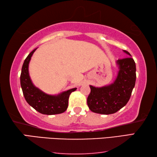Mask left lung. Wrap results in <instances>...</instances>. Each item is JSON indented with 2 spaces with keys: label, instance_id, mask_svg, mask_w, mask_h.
<instances>
[{
  "label": "left lung",
  "instance_id": "8db88e82",
  "mask_svg": "<svg viewBox=\"0 0 157 157\" xmlns=\"http://www.w3.org/2000/svg\"><path fill=\"white\" fill-rule=\"evenodd\" d=\"M124 52L131 56L127 50ZM117 63L119 72L114 83L101 88L90 86L87 105L93 112L106 115L114 113L125 106L131 97L136 83V63L131 57L119 59Z\"/></svg>",
  "mask_w": 157,
  "mask_h": 157
}]
</instances>
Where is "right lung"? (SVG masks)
<instances>
[{
  "mask_svg": "<svg viewBox=\"0 0 157 157\" xmlns=\"http://www.w3.org/2000/svg\"><path fill=\"white\" fill-rule=\"evenodd\" d=\"M36 49L33 50L23 62L20 76L21 86L27 102L38 112L46 115L62 113L67 109L68 98L71 94L77 89L74 88L63 92L57 96L49 95L36 88L32 83L29 76L28 64L32 55Z\"/></svg>",
  "mask_w": 157,
  "mask_h": 157,
  "instance_id": "add662e5",
  "label": "right lung"
}]
</instances>
